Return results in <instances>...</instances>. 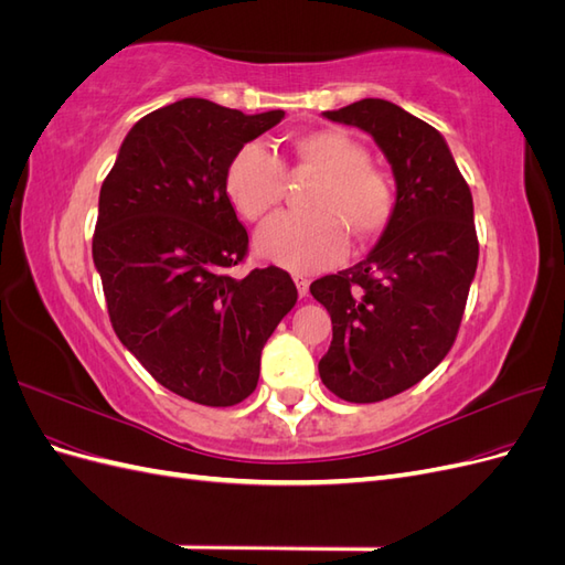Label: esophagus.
Segmentation results:
<instances>
[{
  "label": "esophagus",
  "mask_w": 565,
  "mask_h": 565,
  "mask_svg": "<svg viewBox=\"0 0 565 565\" xmlns=\"http://www.w3.org/2000/svg\"><path fill=\"white\" fill-rule=\"evenodd\" d=\"M295 285H297V292H299V297H306L309 295V285H311V280L306 278V276H301V273H295Z\"/></svg>",
  "instance_id": "obj_1"
}]
</instances>
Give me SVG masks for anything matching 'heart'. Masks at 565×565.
Masks as SVG:
<instances>
[{
	"label": "heart",
	"instance_id": "b5f03b06",
	"mask_svg": "<svg viewBox=\"0 0 565 565\" xmlns=\"http://www.w3.org/2000/svg\"><path fill=\"white\" fill-rule=\"evenodd\" d=\"M295 172L316 174L306 188V212L273 216L256 233V252L289 270L334 264L347 249V232L358 243L377 237L393 214V188L382 169L367 162L365 148L349 134L320 129L289 139ZM285 191L282 164L262 143H245L226 172L233 207L259 221L278 207Z\"/></svg>",
	"mask_w": 565,
	"mask_h": 565
}]
</instances>
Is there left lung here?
<instances>
[{"mask_svg": "<svg viewBox=\"0 0 565 565\" xmlns=\"http://www.w3.org/2000/svg\"><path fill=\"white\" fill-rule=\"evenodd\" d=\"M367 131L396 179V204L363 262L311 295L332 318L322 384L349 403L415 386L455 344L478 264L471 191L440 131L384 98L322 113Z\"/></svg>", "mask_w": 565, "mask_h": 565, "instance_id": "obj_1", "label": "left lung"}]
</instances>
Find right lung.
<instances>
[{"mask_svg": "<svg viewBox=\"0 0 565 565\" xmlns=\"http://www.w3.org/2000/svg\"><path fill=\"white\" fill-rule=\"evenodd\" d=\"M282 117L177 100L129 129L100 185L92 254L113 330L164 388L200 405L249 396L264 344L297 303L278 266L228 273L249 243L228 164Z\"/></svg>", "mask_w": 565, "mask_h": 565, "instance_id": "1", "label": "right lung"}]
</instances>
